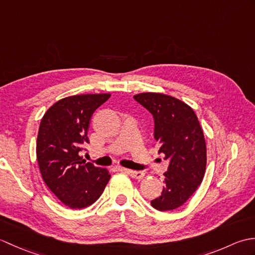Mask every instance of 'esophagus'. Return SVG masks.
<instances>
[{
  "label": "esophagus",
  "instance_id": "esophagus-1",
  "mask_svg": "<svg viewBox=\"0 0 255 255\" xmlns=\"http://www.w3.org/2000/svg\"><path fill=\"white\" fill-rule=\"evenodd\" d=\"M128 174L130 175L131 177L133 178H138V180H140V178H142L144 176V172L142 171H133V170H127Z\"/></svg>",
  "mask_w": 255,
  "mask_h": 255
}]
</instances>
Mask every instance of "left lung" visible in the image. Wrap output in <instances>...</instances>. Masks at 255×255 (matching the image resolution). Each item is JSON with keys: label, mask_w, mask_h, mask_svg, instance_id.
I'll return each instance as SVG.
<instances>
[{"label": "left lung", "mask_w": 255, "mask_h": 255, "mask_svg": "<svg viewBox=\"0 0 255 255\" xmlns=\"http://www.w3.org/2000/svg\"><path fill=\"white\" fill-rule=\"evenodd\" d=\"M133 99L152 114L159 152L170 160L163 191L151 200L156 210H173L185 204L202 184L207 163L203 129L193 108L162 93H140Z\"/></svg>", "instance_id": "obj_1"}]
</instances>
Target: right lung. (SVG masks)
I'll return each mask as SVG.
<instances>
[{"instance_id":"obj_1","label":"right lung","mask_w":255,"mask_h":255,"mask_svg":"<svg viewBox=\"0 0 255 255\" xmlns=\"http://www.w3.org/2000/svg\"><path fill=\"white\" fill-rule=\"evenodd\" d=\"M111 94H81L55 103L42 116L36 142L41 177L61 203L85 208L100 198L110 171L85 163L79 152L89 143L91 117Z\"/></svg>"}]
</instances>
